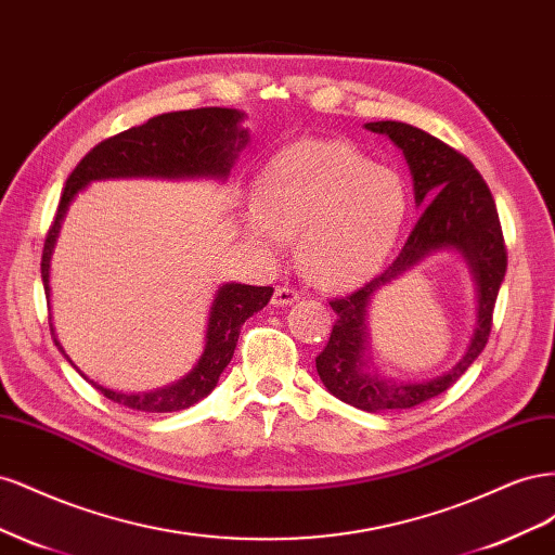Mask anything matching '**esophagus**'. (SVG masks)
Returning a JSON list of instances; mask_svg holds the SVG:
<instances>
[{
  "label": "esophagus",
  "instance_id": "34e87169",
  "mask_svg": "<svg viewBox=\"0 0 555 555\" xmlns=\"http://www.w3.org/2000/svg\"><path fill=\"white\" fill-rule=\"evenodd\" d=\"M298 298H300V294L296 289H292V287H278L275 294H273V306H280V308L292 306V304H296Z\"/></svg>",
  "mask_w": 555,
  "mask_h": 555
}]
</instances>
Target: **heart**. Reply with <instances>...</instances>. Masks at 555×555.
<instances>
[{
	"instance_id": "b5f03b06",
	"label": "heart",
	"mask_w": 555,
	"mask_h": 555,
	"mask_svg": "<svg viewBox=\"0 0 555 555\" xmlns=\"http://www.w3.org/2000/svg\"><path fill=\"white\" fill-rule=\"evenodd\" d=\"M410 210L408 184L389 166L345 141H298L266 164L245 231L268 257L300 233V266L322 287L340 289L377 273Z\"/></svg>"
}]
</instances>
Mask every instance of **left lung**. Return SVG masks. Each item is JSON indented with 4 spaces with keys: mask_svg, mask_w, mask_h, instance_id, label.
I'll return each instance as SVG.
<instances>
[{
    "mask_svg": "<svg viewBox=\"0 0 555 555\" xmlns=\"http://www.w3.org/2000/svg\"><path fill=\"white\" fill-rule=\"evenodd\" d=\"M365 129L386 133L402 150L412 171L416 206L426 210L386 271L361 289L331 300L338 319L314 361L326 389L347 405L365 412L408 410L444 393L489 343L495 298L507 271V247L489 184L459 150L405 122H367ZM442 246L463 250L478 282V326L464 359L447 376L430 383H393L363 374L364 314L370 298L384 283Z\"/></svg>",
    "mask_w": 555,
    "mask_h": 555,
    "instance_id": "8db88e82",
    "label": "left lung"
}]
</instances>
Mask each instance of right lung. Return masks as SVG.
<instances>
[{"mask_svg":"<svg viewBox=\"0 0 555 555\" xmlns=\"http://www.w3.org/2000/svg\"><path fill=\"white\" fill-rule=\"evenodd\" d=\"M243 113L236 108H192L150 117L145 125L94 145L78 162L66 178L55 220L50 224L41 255V278L48 296L50 255L60 233L64 212L72 198L92 180L102 178H196V176H229L236 153L247 143V131L238 129ZM273 296V287H251V284H224L217 292L206 331V349L194 371L180 382L150 393H117L94 384L108 400L141 412H178L188 410L206 398L224 367L233 359L241 326ZM53 333V326H50ZM55 345L60 347L57 338ZM62 349V347H60ZM64 351V349H62Z\"/></svg>","mask_w":555,"mask_h":555,"instance_id":"1","label":"right lung"}]
</instances>
